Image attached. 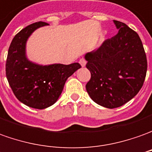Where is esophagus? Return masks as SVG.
Masks as SVG:
<instances>
[{"label":"esophagus","instance_id":"34e87169","mask_svg":"<svg viewBox=\"0 0 152 152\" xmlns=\"http://www.w3.org/2000/svg\"><path fill=\"white\" fill-rule=\"evenodd\" d=\"M79 64H80V65L82 66V67H84V66L86 65V60L83 58H80L79 59Z\"/></svg>","mask_w":152,"mask_h":152}]
</instances>
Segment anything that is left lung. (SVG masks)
Listing matches in <instances>:
<instances>
[{"mask_svg":"<svg viewBox=\"0 0 152 152\" xmlns=\"http://www.w3.org/2000/svg\"><path fill=\"white\" fill-rule=\"evenodd\" d=\"M113 22L118 34L84 57L91 73L87 92L93 101L107 108L121 107L132 99L142 88L147 70L137 33L122 22Z\"/></svg>","mask_w":152,"mask_h":152,"instance_id":"1","label":"left lung"}]
</instances>
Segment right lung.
<instances>
[{"label": "right lung", "mask_w": 152, "mask_h": 152, "mask_svg": "<svg viewBox=\"0 0 152 152\" xmlns=\"http://www.w3.org/2000/svg\"><path fill=\"white\" fill-rule=\"evenodd\" d=\"M48 25L35 22L15 34L9 47L6 64V78L15 96L26 106L36 109H45L55 103L66 80L81 68L78 63L40 65L27 58V39L34 30Z\"/></svg>", "instance_id": "obj_1"}]
</instances>
